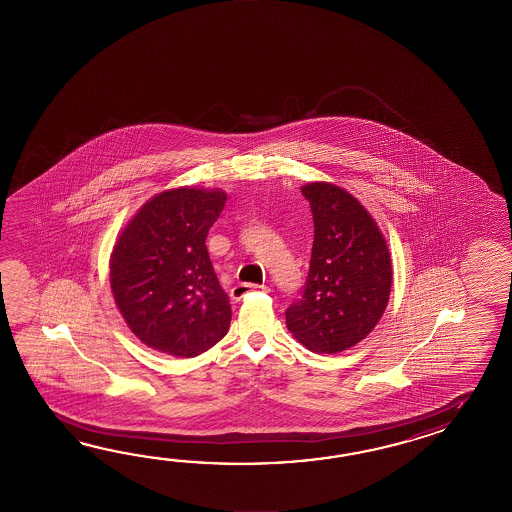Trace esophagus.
<instances>
[{
    "label": "esophagus",
    "instance_id": "1",
    "mask_svg": "<svg viewBox=\"0 0 512 512\" xmlns=\"http://www.w3.org/2000/svg\"><path fill=\"white\" fill-rule=\"evenodd\" d=\"M267 291H269V287H267V285L240 283V285H236V287L230 291V296H232L234 300H241L243 296H247L249 293H267Z\"/></svg>",
    "mask_w": 512,
    "mask_h": 512
}]
</instances>
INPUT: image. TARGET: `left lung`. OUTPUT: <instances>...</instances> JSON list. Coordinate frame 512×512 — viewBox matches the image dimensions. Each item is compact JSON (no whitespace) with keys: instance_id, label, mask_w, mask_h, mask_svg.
Here are the masks:
<instances>
[{"instance_id":"1","label":"left lung","mask_w":512,"mask_h":512,"mask_svg":"<svg viewBox=\"0 0 512 512\" xmlns=\"http://www.w3.org/2000/svg\"><path fill=\"white\" fill-rule=\"evenodd\" d=\"M315 221L304 294L285 311L287 329L313 353L353 348L379 324L392 291L388 243L377 221L348 190L302 186Z\"/></svg>"}]
</instances>
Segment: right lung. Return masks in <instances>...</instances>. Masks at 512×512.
Returning <instances> with one entry per match:
<instances>
[{
  "label": "right lung",
  "instance_id": "1",
  "mask_svg": "<svg viewBox=\"0 0 512 512\" xmlns=\"http://www.w3.org/2000/svg\"><path fill=\"white\" fill-rule=\"evenodd\" d=\"M225 201L221 188L164 190L120 230L109 258L111 293L148 348L190 359L227 335L229 296L205 245Z\"/></svg>",
  "mask_w": 512,
  "mask_h": 512
}]
</instances>
